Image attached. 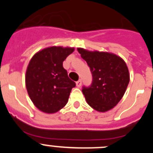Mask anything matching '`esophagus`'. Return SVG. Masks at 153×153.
<instances>
[{
    "label": "esophagus",
    "mask_w": 153,
    "mask_h": 153,
    "mask_svg": "<svg viewBox=\"0 0 153 153\" xmlns=\"http://www.w3.org/2000/svg\"><path fill=\"white\" fill-rule=\"evenodd\" d=\"M76 86H77V87H80L81 85H82V80H81V79H79V80L76 82Z\"/></svg>",
    "instance_id": "34e87169"
}]
</instances>
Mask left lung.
Returning a JSON list of instances; mask_svg holds the SVG:
<instances>
[{
    "label": "left lung",
    "mask_w": 153,
    "mask_h": 153,
    "mask_svg": "<svg viewBox=\"0 0 153 153\" xmlns=\"http://www.w3.org/2000/svg\"><path fill=\"white\" fill-rule=\"evenodd\" d=\"M92 74V83L83 86L87 103L99 112L114 107L123 97L129 82V70L124 60L113 53L90 52L78 48Z\"/></svg>",
    "instance_id": "left-lung-1"
}]
</instances>
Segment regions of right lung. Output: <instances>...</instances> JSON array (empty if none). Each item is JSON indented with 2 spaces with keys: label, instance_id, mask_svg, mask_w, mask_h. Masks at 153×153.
I'll list each match as a JSON object with an SVG mask.
<instances>
[{
  "label": "right lung",
  "instance_id": "1",
  "mask_svg": "<svg viewBox=\"0 0 153 153\" xmlns=\"http://www.w3.org/2000/svg\"><path fill=\"white\" fill-rule=\"evenodd\" d=\"M74 48L51 47L36 53L26 72V87L35 106L47 113L59 111L67 103L76 83L69 78L63 62Z\"/></svg>",
  "mask_w": 153,
  "mask_h": 153
}]
</instances>
